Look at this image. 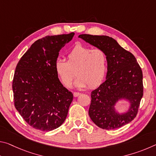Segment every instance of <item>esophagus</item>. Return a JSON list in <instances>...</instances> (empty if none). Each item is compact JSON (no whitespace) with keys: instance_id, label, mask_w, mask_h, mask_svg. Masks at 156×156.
<instances>
[{"instance_id":"34e87169","label":"esophagus","mask_w":156,"mask_h":156,"mask_svg":"<svg viewBox=\"0 0 156 156\" xmlns=\"http://www.w3.org/2000/svg\"><path fill=\"white\" fill-rule=\"evenodd\" d=\"M73 96H74V97H78V96H80V93H79V92H74V93H73Z\"/></svg>"}]
</instances>
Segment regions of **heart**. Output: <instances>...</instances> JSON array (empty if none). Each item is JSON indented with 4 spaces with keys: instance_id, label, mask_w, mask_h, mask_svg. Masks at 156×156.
Returning <instances> with one entry per match:
<instances>
[{
    "instance_id": "b5f03b06",
    "label": "heart",
    "mask_w": 156,
    "mask_h": 156,
    "mask_svg": "<svg viewBox=\"0 0 156 156\" xmlns=\"http://www.w3.org/2000/svg\"><path fill=\"white\" fill-rule=\"evenodd\" d=\"M54 67L66 87L72 86L76 72L78 76L75 81L76 87L88 86L91 89L98 86L104 80L107 70V56L101 49H92L78 44L69 52L67 62L58 59Z\"/></svg>"
}]
</instances>
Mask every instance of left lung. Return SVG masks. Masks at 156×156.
<instances>
[{"label": "left lung", "instance_id": "8db88e82", "mask_svg": "<svg viewBox=\"0 0 156 156\" xmlns=\"http://www.w3.org/2000/svg\"><path fill=\"white\" fill-rule=\"evenodd\" d=\"M78 38L102 49L107 56L106 80L91 93L89 115L91 120L107 130L131 122L138 114L143 96V75L135 56L112 37L81 34ZM123 97L131 102V107L127 113L118 115L113 106Z\"/></svg>", "mask_w": 156, "mask_h": 156}]
</instances>
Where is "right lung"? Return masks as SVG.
Segmentation results:
<instances>
[{"mask_svg": "<svg viewBox=\"0 0 156 156\" xmlns=\"http://www.w3.org/2000/svg\"><path fill=\"white\" fill-rule=\"evenodd\" d=\"M73 35L47 36L36 41L16 67L12 83L14 106L34 129L52 131L67 118L73 96L60 82L54 66L60 50Z\"/></svg>", "mask_w": 156, "mask_h": 156, "instance_id": "right-lung-1", "label": "right lung"}]
</instances>
